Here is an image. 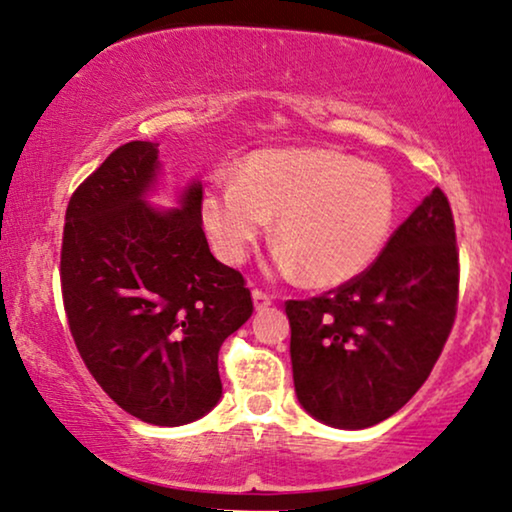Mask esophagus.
Masks as SVG:
<instances>
[{"instance_id":"34e87169","label":"esophagus","mask_w":512,"mask_h":512,"mask_svg":"<svg viewBox=\"0 0 512 512\" xmlns=\"http://www.w3.org/2000/svg\"><path fill=\"white\" fill-rule=\"evenodd\" d=\"M251 298H254V307H256V310H265V307L272 305V296H270V293H265V291H261V289L251 291Z\"/></svg>"}]
</instances>
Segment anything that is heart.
<instances>
[{
    "instance_id": "obj_1",
    "label": "heart",
    "mask_w": 512,
    "mask_h": 512,
    "mask_svg": "<svg viewBox=\"0 0 512 512\" xmlns=\"http://www.w3.org/2000/svg\"><path fill=\"white\" fill-rule=\"evenodd\" d=\"M270 219L277 268L307 284L338 286L380 256L396 219L394 181L380 165L328 149H270L242 163L240 179H216L202 221L223 261L240 265Z\"/></svg>"
}]
</instances>
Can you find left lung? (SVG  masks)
Wrapping results in <instances>:
<instances>
[{
    "instance_id": "1",
    "label": "left lung",
    "mask_w": 512,
    "mask_h": 512,
    "mask_svg": "<svg viewBox=\"0 0 512 512\" xmlns=\"http://www.w3.org/2000/svg\"><path fill=\"white\" fill-rule=\"evenodd\" d=\"M457 300L452 209L433 188L359 277L317 298L286 300L300 405L335 429L394 415L436 366Z\"/></svg>"
}]
</instances>
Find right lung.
<instances>
[{
	"label": "right lung",
	"mask_w": 512,
	"mask_h": 512,
	"mask_svg": "<svg viewBox=\"0 0 512 512\" xmlns=\"http://www.w3.org/2000/svg\"><path fill=\"white\" fill-rule=\"evenodd\" d=\"M158 144L130 142L76 188L60 251L62 303L83 363L111 401L156 426L195 422L219 403V349L254 312L240 272L202 230V186L181 207L144 202Z\"/></svg>",
	"instance_id": "right-lung-1"
}]
</instances>
